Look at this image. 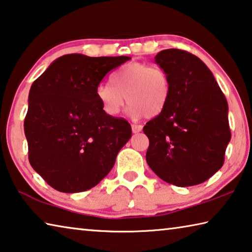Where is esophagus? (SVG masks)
<instances>
[{"mask_svg":"<svg viewBox=\"0 0 252 252\" xmlns=\"http://www.w3.org/2000/svg\"><path fill=\"white\" fill-rule=\"evenodd\" d=\"M142 130L141 125H132V132L133 133H139Z\"/></svg>","mask_w":252,"mask_h":252,"instance_id":"34e87169","label":"esophagus"}]
</instances>
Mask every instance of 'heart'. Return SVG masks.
I'll return each mask as SVG.
<instances>
[{"mask_svg": "<svg viewBox=\"0 0 252 252\" xmlns=\"http://www.w3.org/2000/svg\"><path fill=\"white\" fill-rule=\"evenodd\" d=\"M111 84H99L96 97L106 114L115 117L126 102L133 115L156 117L165 110L170 98L171 83L167 71L157 65L132 63L119 68Z\"/></svg>", "mask_w": 252, "mask_h": 252, "instance_id": "b5f03b06", "label": "heart"}]
</instances>
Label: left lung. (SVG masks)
Wrapping results in <instances>:
<instances>
[{
  "label": "left lung",
  "instance_id": "left-lung-1",
  "mask_svg": "<svg viewBox=\"0 0 252 252\" xmlns=\"http://www.w3.org/2000/svg\"><path fill=\"white\" fill-rule=\"evenodd\" d=\"M155 62L169 75L171 94L160 114L147 122L146 160L159 178L179 187L205 182L223 166L231 132L227 102L207 66L179 49Z\"/></svg>",
  "mask_w": 252,
  "mask_h": 252
}]
</instances>
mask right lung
Segmentation results:
<instances>
[{"instance_id": "right-lung-1", "label": "right lung", "mask_w": 252, "mask_h": 252, "mask_svg": "<svg viewBox=\"0 0 252 252\" xmlns=\"http://www.w3.org/2000/svg\"><path fill=\"white\" fill-rule=\"evenodd\" d=\"M129 59L63 55L31 85L25 119L29 161L53 189H91L113 168L132 131L125 119L105 113L96 87Z\"/></svg>"}]
</instances>
